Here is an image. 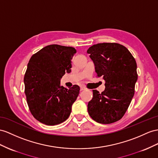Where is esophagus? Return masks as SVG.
Here are the masks:
<instances>
[{
    "label": "esophagus",
    "mask_w": 158,
    "mask_h": 158,
    "mask_svg": "<svg viewBox=\"0 0 158 158\" xmlns=\"http://www.w3.org/2000/svg\"><path fill=\"white\" fill-rule=\"evenodd\" d=\"M80 89H81V91H84V90H85V89H87L85 87H83V86H81L80 87Z\"/></svg>",
    "instance_id": "esophagus-1"
}]
</instances>
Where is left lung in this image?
<instances>
[{
  "mask_svg": "<svg viewBox=\"0 0 158 158\" xmlns=\"http://www.w3.org/2000/svg\"><path fill=\"white\" fill-rule=\"evenodd\" d=\"M87 52L94 63L97 75L106 81L102 94L93 90L88 113L98 123H114L122 118L134 95L136 61L127 48L118 43L96 44Z\"/></svg>",
  "mask_w": 158,
  "mask_h": 158,
  "instance_id": "1",
  "label": "left lung"
}]
</instances>
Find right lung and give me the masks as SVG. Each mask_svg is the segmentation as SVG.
Returning a JSON list of instances; mask_svg holds the SVG:
<instances>
[{
  "instance_id": "1",
  "label": "right lung",
  "mask_w": 158,
  "mask_h": 158,
  "mask_svg": "<svg viewBox=\"0 0 158 158\" xmlns=\"http://www.w3.org/2000/svg\"><path fill=\"white\" fill-rule=\"evenodd\" d=\"M76 49L51 44L31 56L24 77L27 104L34 118L40 123L55 125L69 117L72 105L79 94V86H60V79L71 70Z\"/></svg>"
}]
</instances>
